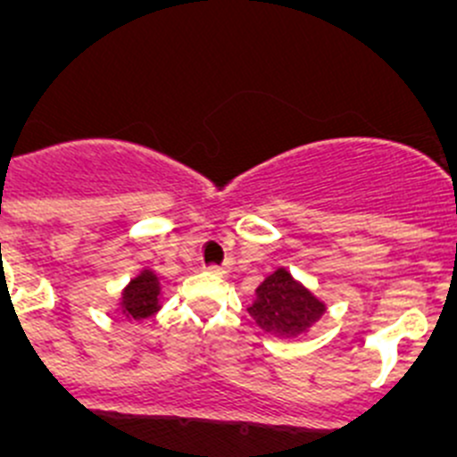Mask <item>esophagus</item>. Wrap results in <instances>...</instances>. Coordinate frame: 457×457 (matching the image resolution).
Instances as JSON below:
<instances>
[{"label":"esophagus","mask_w":457,"mask_h":457,"mask_svg":"<svg viewBox=\"0 0 457 457\" xmlns=\"http://www.w3.org/2000/svg\"><path fill=\"white\" fill-rule=\"evenodd\" d=\"M206 270H209V273H213V275H227L228 273V264H224V266L209 264V266H206Z\"/></svg>","instance_id":"esophagus-1"}]
</instances>
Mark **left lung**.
<instances>
[{
	"label": "left lung",
	"mask_w": 457,
	"mask_h": 457,
	"mask_svg": "<svg viewBox=\"0 0 457 457\" xmlns=\"http://www.w3.org/2000/svg\"><path fill=\"white\" fill-rule=\"evenodd\" d=\"M248 313L262 331L295 337L322 318L324 304L300 282H295L291 273L278 269L260 284Z\"/></svg>",
	"instance_id": "obj_1"
}]
</instances>
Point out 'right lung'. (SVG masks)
Returning <instances> with one entry per match:
<instances>
[{"label":"right lung","instance_id":"1","mask_svg":"<svg viewBox=\"0 0 457 457\" xmlns=\"http://www.w3.org/2000/svg\"><path fill=\"white\" fill-rule=\"evenodd\" d=\"M157 295H160V282L151 270H144L126 287L124 297H121V313L133 320L148 318L160 309Z\"/></svg>","mask_w":457,"mask_h":457}]
</instances>
